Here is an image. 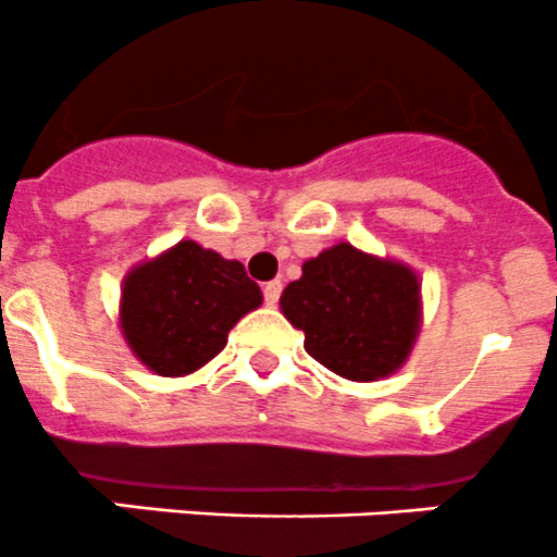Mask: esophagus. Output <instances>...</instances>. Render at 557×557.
Wrapping results in <instances>:
<instances>
[{"label":"esophagus","instance_id":"1","mask_svg":"<svg viewBox=\"0 0 557 557\" xmlns=\"http://www.w3.org/2000/svg\"><path fill=\"white\" fill-rule=\"evenodd\" d=\"M281 289H284V284H281V281H268L265 289H262V295H265L268 306H276L278 297H281Z\"/></svg>","mask_w":557,"mask_h":557}]
</instances>
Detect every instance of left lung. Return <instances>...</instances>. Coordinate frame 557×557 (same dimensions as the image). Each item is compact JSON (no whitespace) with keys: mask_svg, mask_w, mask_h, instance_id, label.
<instances>
[{"mask_svg":"<svg viewBox=\"0 0 557 557\" xmlns=\"http://www.w3.org/2000/svg\"><path fill=\"white\" fill-rule=\"evenodd\" d=\"M281 313L306 351L351 382H379L409 360L422 327L420 278L409 265L338 244L302 262Z\"/></svg>","mask_w":557,"mask_h":557,"instance_id":"8db88e82","label":"left lung"}]
</instances>
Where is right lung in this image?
Instances as JSON below:
<instances>
[{"mask_svg": "<svg viewBox=\"0 0 557 557\" xmlns=\"http://www.w3.org/2000/svg\"><path fill=\"white\" fill-rule=\"evenodd\" d=\"M262 292L238 260L181 240L124 276L119 324L132 355L159 376H186L227 346Z\"/></svg>", "mask_w": 557, "mask_h": 557, "instance_id": "add662e5", "label": "right lung"}]
</instances>
